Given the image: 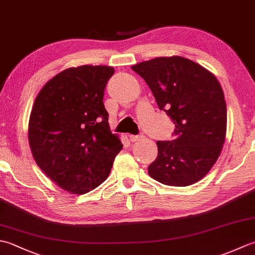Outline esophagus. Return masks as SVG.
Instances as JSON below:
<instances>
[{"mask_svg": "<svg viewBox=\"0 0 255 255\" xmlns=\"http://www.w3.org/2000/svg\"><path fill=\"white\" fill-rule=\"evenodd\" d=\"M141 138H142L141 134H130V136H129V139H130V141L132 142L138 141V140H140Z\"/></svg>", "mask_w": 255, "mask_h": 255, "instance_id": "34e87169", "label": "esophagus"}]
</instances>
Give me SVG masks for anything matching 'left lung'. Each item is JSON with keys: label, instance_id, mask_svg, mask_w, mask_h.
<instances>
[{"label": "left lung", "instance_id": "8db88e82", "mask_svg": "<svg viewBox=\"0 0 255 255\" xmlns=\"http://www.w3.org/2000/svg\"><path fill=\"white\" fill-rule=\"evenodd\" d=\"M141 77L161 111L175 125L174 138L156 141L149 175L164 185L188 186L207 174L226 140L227 106L217 78L189 59L173 56L140 62Z\"/></svg>", "mask_w": 255, "mask_h": 255}]
</instances>
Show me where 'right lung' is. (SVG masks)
I'll use <instances>...</instances> for the list:
<instances>
[{
    "label": "right lung",
    "mask_w": 255,
    "mask_h": 255,
    "mask_svg": "<svg viewBox=\"0 0 255 255\" xmlns=\"http://www.w3.org/2000/svg\"><path fill=\"white\" fill-rule=\"evenodd\" d=\"M112 67L81 66L58 73L38 93L28 140L45 174L71 194L82 195L108 177L123 149L112 133L103 97Z\"/></svg>",
    "instance_id": "obj_1"
}]
</instances>
